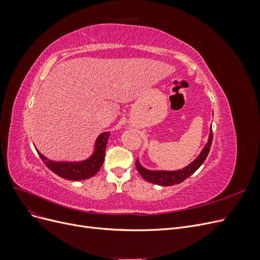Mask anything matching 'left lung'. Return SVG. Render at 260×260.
Segmentation results:
<instances>
[{
  "label": "left lung",
  "instance_id": "1",
  "mask_svg": "<svg viewBox=\"0 0 260 260\" xmlns=\"http://www.w3.org/2000/svg\"><path fill=\"white\" fill-rule=\"evenodd\" d=\"M214 115V114H212ZM212 142V130L211 127L209 129V136L207 143L205 146L203 147L201 153L199 156L191 162L188 164L187 166H185L182 169H178V170H151L143 167V165L140 162V159L138 158L136 161V167L138 171L140 172V175L143 177L144 180H146L147 182H151L153 184L157 185H161V186H170L174 184H179L181 182H183L185 179H187L190 176H192L194 172L198 170L203 162L205 161L206 157L209 153V149L211 146Z\"/></svg>",
  "mask_w": 260,
  "mask_h": 260
}]
</instances>
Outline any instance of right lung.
I'll return each instance as SVG.
<instances>
[{
    "mask_svg": "<svg viewBox=\"0 0 260 260\" xmlns=\"http://www.w3.org/2000/svg\"><path fill=\"white\" fill-rule=\"evenodd\" d=\"M109 137V132H102L96 138L95 143L93 145V152L88 157V158L82 160H53L48 158V157L37 152L40 156V158L46 165L50 170L54 174L61 177L62 179L73 180V181H81L92 178L94 175H96L101 167L103 166L105 159V151L106 144ZM36 147V146H35Z\"/></svg>",
    "mask_w": 260,
    "mask_h": 260,
    "instance_id": "1",
    "label": "right lung"
}]
</instances>
